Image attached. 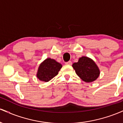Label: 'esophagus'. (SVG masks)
Here are the masks:
<instances>
[{
    "label": "esophagus",
    "mask_w": 123,
    "mask_h": 123,
    "mask_svg": "<svg viewBox=\"0 0 123 123\" xmlns=\"http://www.w3.org/2000/svg\"><path fill=\"white\" fill-rule=\"evenodd\" d=\"M72 63L71 61H69L66 62H65V64L66 65H71Z\"/></svg>",
    "instance_id": "34e87169"
}]
</instances>
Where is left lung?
Returning a JSON list of instances; mask_svg holds the SVG:
<instances>
[{
  "instance_id": "1",
  "label": "left lung",
  "mask_w": 123,
  "mask_h": 123,
  "mask_svg": "<svg viewBox=\"0 0 123 123\" xmlns=\"http://www.w3.org/2000/svg\"><path fill=\"white\" fill-rule=\"evenodd\" d=\"M72 67L77 76L87 83L95 81L100 74L99 69L95 62L87 57L80 58L77 62L73 63Z\"/></svg>"
}]
</instances>
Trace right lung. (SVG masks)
<instances>
[{"label": "right lung", "mask_w": 123, "mask_h": 123, "mask_svg": "<svg viewBox=\"0 0 123 123\" xmlns=\"http://www.w3.org/2000/svg\"><path fill=\"white\" fill-rule=\"evenodd\" d=\"M62 66L55 60L47 58L39 65L37 77L41 81L47 82L57 75Z\"/></svg>", "instance_id": "obj_1"}]
</instances>
